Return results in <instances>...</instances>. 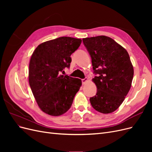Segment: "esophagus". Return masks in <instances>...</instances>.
Wrapping results in <instances>:
<instances>
[{
	"mask_svg": "<svg viewBox=\"0 0 152 152\" xmlns=\"http://www.w3.org/2000/svg\"><path fill=\"white\" fill-rule=\"evenodd\" d=\"M87 80H88V79H87V78H84V79H82V84H86V82H87Z\"/></svg>",
	"mask_w": 152,
	"mask_h": 152,
	"instance_id": "esophagus-1",
	"label": "esophagus"
}]
</instances>
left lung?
Segmentation results:
<instances>
[{"instance_id":"obj_1","label":"left lung","mask_w":152,"mask_h":152,"mask_svg":"<svg viewBox=\"0 0 152 152\" xmlns=\"http://www.w3.org/2000/svg\"><path fill=\"white\" fill-rule=\"evenodd\" d=\"M83 43L92 59L93 81L96 94L90 98L92 107L102 113L120 107L131 87L134 69L127 50L109 37L84 38Z\"/></svg>"}]
</instances>
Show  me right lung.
<instances>
[{"label": "right lung", "mask_w": 152, "mask_h": 152, "mask_svg": "<svg viewBox=\"0 0 152 152\" xmlns=\"http://www.w3.org/2000/svg\"><path fill=\"white\" fill-rule=\"evenodd\" d=\"M80 39L61 37L39 44L29 64L28 80L37 104L44 113L59 116L70 108L82 80L61 75L70 67L71 54L79 48Z\"/></svg>", "instance_id": "1"}]
</instances>
